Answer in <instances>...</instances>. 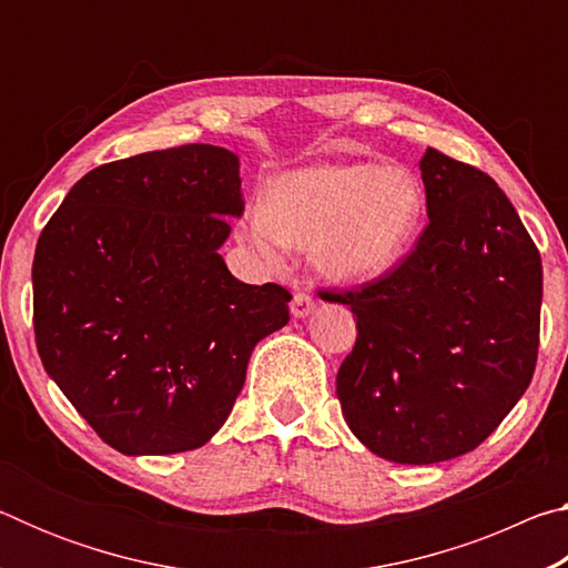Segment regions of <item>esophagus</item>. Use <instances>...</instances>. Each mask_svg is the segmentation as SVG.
I'll use <instances>...</instances> for the list:
<instances>
[{"label": "esophagus", "mask_w": 568, "mask_h": 568, "mask_svg": "<svg viewBox=\"0 0 568 568\" xmlns=\"http://www.w3.org/2000/svg\"><path fill=\"white\" fill-rule=\"evenodd\" d=\"M315 311V297L311 293H303L297 291L293 295V303H291V313L295 318H305V315H311Z\"/></svg>", "instance_id": "obj_1"}]
</instances>
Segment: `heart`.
<instances>
[{
	"mask_svg": "<svg viewBox=\"0 0 568 568\" xmlns=\"http://www.w3.org/2000/svg\"><path fill=\"white\" fill-rule=\"evenodd\" d=\"M420 210V182L406 168L315 165L277 178L265 205L245 213L240 237L267 261L281 257L285 243L313 245L325 275L368 281L403 255Z\"/></svg>",
	"mask_w": 568,
	"mask_h": 568,
	"instance_id": "heart-1",
	"label": "heart"
}]
</instances>
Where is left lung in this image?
Returning <instances> with one entry per match:
<instances>
[{
    "mask_svg": "<svg viewBox=\"0 0 568 568\" xmlns=\"http://www.w3.org/2000/svg\"><path fill=\"white\" fill-rule=\"evenodd\" d=\"M428 225L416 247L351 291L358 338L338 371L345 423L373 454L438 464L484 444L531 383L541 255L496 182L434 148L420 158Z\"/></svg>",
    "mask_w": 568,
    "mask_h": 568,
    "instance_id": "1",
    "label": "left lung"
}]
</instances>
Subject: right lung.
Listing matches in <instances>:
<instances>
[{
	"mask_svg": "<svg viewBox=\"0 0 568 568\" xmlns=\"http://www.w3.org/2000/svg\"><path fill=\"white\" fill-rule=\"evenodd\" d=\"M243 207L237 155L182 145L94 168L37 240L44 371L124 456L207 444L291 321L283 285L240 283L217 253Z\"/></svg>",
	"mask_w": 568,
	"mask_h": 568,
	"instance_id": "1",
	"label": "right lung"
}]
</instances>
